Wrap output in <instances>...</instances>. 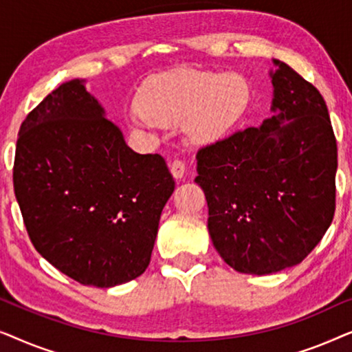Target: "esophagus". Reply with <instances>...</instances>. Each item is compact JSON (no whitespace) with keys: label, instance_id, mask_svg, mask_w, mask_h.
Returning <instances> with one entry per match:
<instances>
[{"label":"esophagus","instance_id":"34e87169","mask_svg":"<svg viewBox=\"0 0 352 352\" xmlns=\"http://www.w3.org/2000/svg\"><path fill=\"white\" fill-rule=\"evenodd\" d=\"M170 171L175 179H182L186 173V165L181 160H175L170 163Z\"/></svg>","mask_w":352,"mask_h":352}]
</instances>
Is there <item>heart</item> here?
Listing matches in <instances>:
<instances>
[{"label": "heart", "instance_id": "b5f03b06", "mask_svg": "<svg viewBox=\"0 0 352 352\" xmlns=\"http://www.w3.org/2000/svg\"><path fill=\"white\" fill-rule=\"evenodd\" d=\"M250 83L243 75L194 69L166 72L144 86L129 122L134 128L184 122L192 142L219 141L242 118L250 102Z\"/></svg>", "mask_w": 352, "mask_h": 352}]
</instances>
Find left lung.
<instances>
[{
  "mask_svg": "<svg viewBox=\"0 0 352 352\" xmlns=\"http://www.w3.org/2000/svg\"><path fill=\"white\" fill-rule=\"evenodd\" d=\"M272 64L271 117L197 153L211 242L253 276L300 264L335 213L338 160L325 100L285 62Z\"/></svg>",
  "mask_w": 352,
  "mask_h": 352,
  "instance_id": "1",
  "label": "left lung"
}]
</instances>
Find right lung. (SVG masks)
Masks as SVG:
<instances>
[{
    "label": "right lung",
    "instance_id": "right-lung-1",
    "mask_svg": "<svg viewBox=\"0 0 352 352\" xmlns=\"http://www.w3.org/2000/svg\"><path fill=\"white\" fill-rule=\"evenodd\" d=\"M173 190L163 157L129 148L86 80L62 83L23 120L14 192L27 232L83 285L110 288L146 271Z\"/></svg>",
    "mask_w": 352,
    "mask_h": 352
}]
</instances>
